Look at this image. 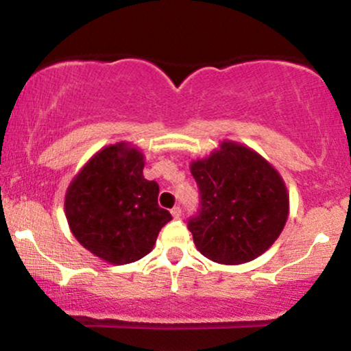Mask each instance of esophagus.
Returning a JSON list of instances; mask_svg holds the SVG:
<instances>
[{
  "mask_svg": "<svg viewBox=\"0 0 351 351\" xmlns=\"http://www.w3.org/2000/svg\"><path fill=\"white\" fill-rule=\"evenodd\" d=\"M171 216L173 217H180L181 216V208L180 206H175L171 209Z\"/></svg>",
  "mask_w": 351,
  "mask_h": 351,
  "instance_id": "esophagus-1",
  "label": "esophagus"
}]
</instances>
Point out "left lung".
<instances>
[{"label": "left lung", "mask_w": 351, "mask_h": 351, "mask_svg": "<svg viewBox=\"0 0 351 351\" xmlns=\"http://www.w3.org/2000/svg\"><path fill=\"white\" fill-rule=\"evenodd\" d=\"M201 211L189 221L196 249L213 263L237 265L259 257L280 236L289 193L280 173L251 147L223 140L189 163Z\"/></svg>", "instance_id": "8db88e82"}]
</instances>
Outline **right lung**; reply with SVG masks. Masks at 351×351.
Segmentation results:
<instances>
[{
	"instance_id": "right-lung-1",
	"label": "right lung",
	"mask_w": 351,
	"mask_h": 351,
	"mask_svg": "<svg viewBox=\"0 0 351 351\" xmlns=\"http://www.w3.org/2000/svg\"><path fill=\"white\" fill-rule=\"evenodd\" d=\"M145 155L130 142L107 145L71 181L64 211L82 247L123 265L152 252L171 215L158 206V183L143 176Z\"/></svg>"
}]
</instances>
